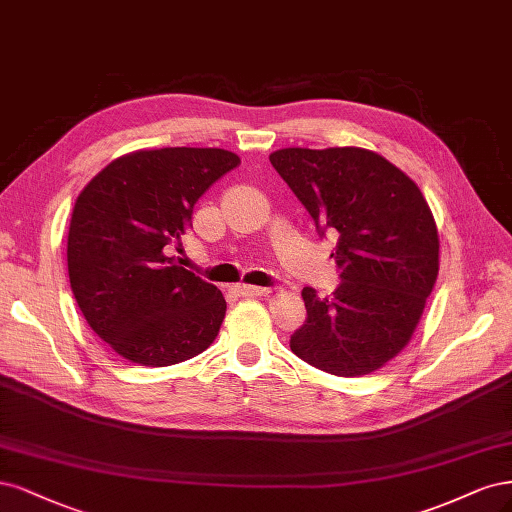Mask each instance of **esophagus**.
Segmentation results:
<instances>
[{
  "instance_id": "34e87169",
  "label": "esophagus",
  "mask_w": 512,
  "mask_h": 512,
  "mask_svg": "<svg viewBox=\"0 0 512 512\" xmlns=\"http://www.w3.org/2000/svg\"><path fill=\"white\" fill-rule=\"evenodd\" d=\"M234 293L238 298H261V295H268L270 289L266 287H249V285H236Z\"/></svg>"
}]
</instances>
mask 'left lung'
Here are the masks:
<instances>
[{
    "mask_svg": "<svg viewBox=\"0 0 512 512\" xmlns=\"http://www.w3.org/2000/svg\"><path fill=\"white\" fill-rule=\"evenodd\" d=\"M270 163L319 236L336 238L340 272L327 298L304 287L308 317L291 351L329 374H370L404 349L434 289L440 244L432 210L402 170L364 148H283Z\"/></svg>",
    "mask_w": 512,
    "mask_h": 512,
    "instance_id": "1",
    "label": "left lung"
}]
</instances>
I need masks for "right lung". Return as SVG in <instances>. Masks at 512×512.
<instances>
[{"instance_id":"add662e5","label":"right lung","mask_w":512,"mask_h":512,"mask_svg":"<svg viewBox=\"0 0 512 512\" xmlns=\"http://www.w3.org/2000/svg\"><path fill=\"white\" fill-rule=\"evenodd\" d=\"M238 163L223 148L138 151L112 161L78 195L70 287L89 327L131 364H180L217 338L223 293L166 251L191 229L202 193Z\"/></svg>"}]
</instances>
